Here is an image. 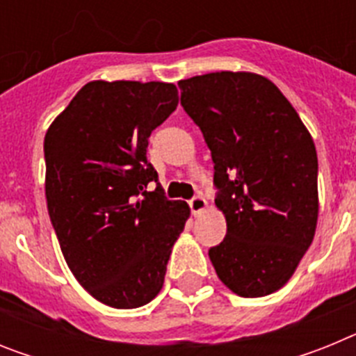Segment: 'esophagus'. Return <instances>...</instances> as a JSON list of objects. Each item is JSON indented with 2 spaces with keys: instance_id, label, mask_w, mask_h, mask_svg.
<instances>
[{
  "instance_id": "34e87169",
  "label": "esophagus",
  "mask_w": 356,
  "mask_h": 356,
  "mask_svg": "<svg viewBox=\"0 0 356 356\" xmlns=\"http://www.w3.org/2000/svg\"><path fill=\"white\" fill-rule=\"evenodd\" d=\"M188 205H191V210H193L194 216H200L201 212H205V210L209 209V203H207V200L201 196H194L193 200L188 201Z\"/></svg>"
}]
</instances>
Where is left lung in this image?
<instances>
[{
  "mask_svg": "<svg viewBox=\"0 0 356 356\" xmlns=\"http://www.w3.org/2000/svg\"><path fill=\"white\" fill-rule=\"evenodd\" d=\"M212 153L226 237L209 257L222 284L262 298L287 284L316 235L317 153L294 106L266 76L209 72L178 81Z\"/></svg>",
  "mask_w": 356,
  "mask_h": 356,
  "instance_id": "obj_1",
  "label": "left lung"
}]
</instances>
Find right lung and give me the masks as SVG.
<instances>
[{
  "mask_svg": "<svg viewBox=\"0 0 356 356\" xmlns=\"http://www.w3.org/2000/svg\"><path fill=\"white\" fill-rule=\"evenodd\" d=\"M178 106L163 81L83 85L44 137L46 201L78 284L112 308L149 303L191 209L169 201L147 162L151 131Z\"/></svg>",
  "mask_w": 356,
  "mask_h": 356,
  "instance_id": "obj_1",
  "label": "right lung"
}]
</instances>
